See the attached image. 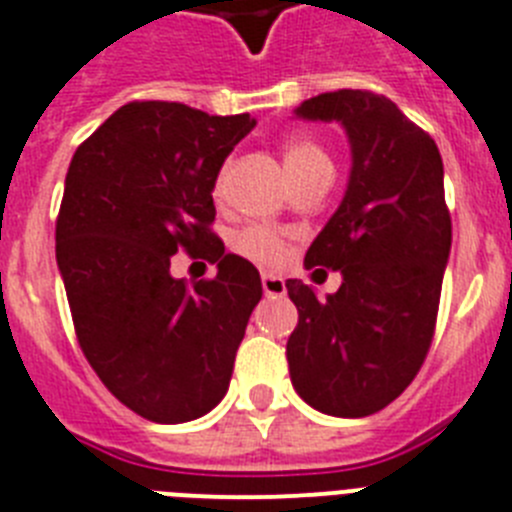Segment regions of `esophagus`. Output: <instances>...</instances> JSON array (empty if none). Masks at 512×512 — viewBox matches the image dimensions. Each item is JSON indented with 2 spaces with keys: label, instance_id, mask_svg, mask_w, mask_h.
I'll return each mask as SVG.
<instances>
[{
  "label": "esophagus",
  "instance_id": "1",
  "mask_svg": "<svg viewBox=\"0 0 512 512\" xmlns=\"http://www.w3.org/2000/svg\"><path fill=\"white\" fill-rule=\"evenodd\" d=\"M263 291L265 296H283L286 294V281L276 273H263Z\"/></svg>",
  "mask_w": 512,
  "mask_h": 512
}]
</instances>
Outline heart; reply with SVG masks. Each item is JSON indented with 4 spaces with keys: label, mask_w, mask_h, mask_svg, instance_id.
<instances>
[{
    "label": "heart",
    "mask_w": 512,
    "mask_h": 512,
    "mask_svg": "<svg viewBox=\"0 0 512 512\" xmlns=\"http://www.w3.org/2000/svg\"><path fill=\"white\" fill-rule=\"evenodd\" d=\"M283 166L289 179L294 176L312 174V171H333V161L315 140L307 137H291L283 145ZM236 249L244 257L255 260L260 265H278L283 260V239L273 229L265 226H252V229L242 231L236 239Z\"/></svg>",
    "instance_id": "1"
}]
</instances>
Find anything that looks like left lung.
I'll list each match as a JSON object with an SVG mask.
<instances>
[{
  "label": "left lung",
  "mask_w": 512,
  "mask_h": 512,
  "mask_svg": "<svg viewBox=\"0 0 512 512\" xmlns=\"http://www.w3.org/2000/svg\"><path fill=\"white\" fill-rule=\"evenodd\" d=\"M294 117L341 124L351 171L304 257L307 270H338L341 289L320 302L312 286L286 281L299 309L286 343L291 385L312 409L359 419L409 388L432 343L453 242L442 158L427 132L369 90L320 93Z\"/></svg>",
  "instance_id": "left-lung-1"
}]
</instances>
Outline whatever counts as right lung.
Returning a JSON list of instances; mask_svg holds the SVG:
<instances>
[{
    "mask_svg": "<svg viewBox=\"0 0 512 512\" xmlns=\"http://www.w3.org/2000/svg\"><path fill=\"white\" fill-rule=\"evenodd\" d=\"M249 114L184 103L117 109L72 156L57 218V265L77 341L119 401L156 424L216 409L263 296L260 273L210 231L213 190ZM187 248L219 273L192 290L170 276Z\"/></svg>",
    "mask_w": 512,
    "mask_h": 512,
    "instance_id": "1",
    "label": "right lung"
}]
</instances>
